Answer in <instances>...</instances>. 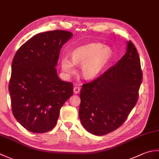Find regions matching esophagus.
<instances>
[{
    "label": "esophagus",
    "instance_id": "1",
    "mask_svg": "<svg viewBox=\"0 0 159 159\" xmlns=\"http://www.w3.org/2000/svg\"><path fill=\"white\" fill-rule=\"evenodd\" d=\"M80 87H74V89H73L74 93H76V94L79 93L80 92Z\"/></svg>",
    "mask_w": 159,
    "mask_h": 159
}]
</instances>
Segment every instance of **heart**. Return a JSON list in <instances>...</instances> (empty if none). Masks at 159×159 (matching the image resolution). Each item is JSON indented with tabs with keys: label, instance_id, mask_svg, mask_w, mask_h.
<instances>
[{
	"label": "heart",
	"instance_id": "obj_1",
	"mask_svg": "<svg viewBox=\"0 0 159 159\" xmlns=\"http://www.w3.org/2000/svg\"><path fill=\"white\" fill-rule=\"evenodd\" d=\"M111 56V50L101 43H89L80 46L72 52V59L64 56L61 59V66L67 76L76 74V66H81L84 78L92 79L102 70Z\"/></svg>",
	"mask_w": 159,
	"mask_h": 159
}]
</instances>
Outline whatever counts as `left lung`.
Segmentation results:
<instances>
[{
  "label": "left lung",
  "instance_id": "1",
  "mask_svg": "<svg viewBox=\"0 0 159 159\" xmlns=\"http://www.w3.org/2000/svg\"><path fill=\"white\" fill-rule=\"evenodd\" d=\"M142 80L140 59L131 42L116 63L80 90L79 117L83 126L95 135H104L119 128L138 99Z\"/></svg>",
  "mask_w": 159,
  "mask_h": 159
}]
</instances>
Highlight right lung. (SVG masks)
<instances>
[{
  "mask_svg": "<svg viewBox=\"0 0 159 159\" xmlns=\"http://www.w3.org/2000/svg\"><path fill=\"white\" fill-rule=\"evenodd\" d=\"M72 35L62 30L38 33L13 57L9 85L12 112L30 132L52 129L61 108L73 94L72 83L62 81L55 68L61 48Z\"/></svg>",
  "mask_w": 159,
  "mask_h": 159,
  "instance_id": "add662e5",
  "label": "right lung"
}]
</instances>
